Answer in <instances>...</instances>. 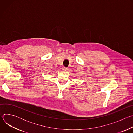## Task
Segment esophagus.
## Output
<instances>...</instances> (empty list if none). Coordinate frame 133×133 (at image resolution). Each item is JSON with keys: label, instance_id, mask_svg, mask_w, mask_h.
Masks as SVG:
<instances>
[{"label": "esophagus", "instance_id": "34e87169", "mask_svg": "<svg viewBox=\"0 0 133 133\" xmlns=\"http://www.w3.org/2000/svg\"><path fill=\"white\" fill-rule=\"evenodd\" d=\"M62 70H63V71H67V70H68V68H67V67H62Z\"/></svg>", "mask_w": 133, "mask_h": 133}]
</instances>
